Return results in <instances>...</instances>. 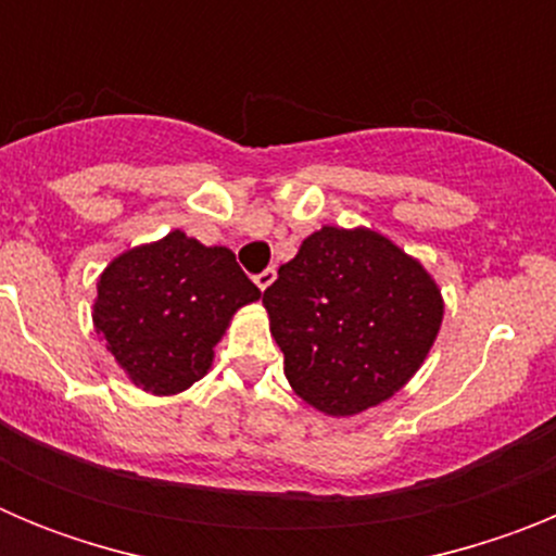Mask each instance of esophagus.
Here are the masks:
<instances>
[{"mask_svg": "<svg viewBox=\"0 0 556 556\" xmlns=\"http://www.w3.org/2000/svg\"><path fill=\"white\" fill-rule=\"evenodd\" d=\"M275 275H278V273H275V267L262 269V273L255 275V287H258V289H262V292H264V289H267V287H273Z\"/></svg>", "mask_w": 556, "mask_h": 556, "instance_id": "34e87169", "label": "esophagus"}]
</instances>
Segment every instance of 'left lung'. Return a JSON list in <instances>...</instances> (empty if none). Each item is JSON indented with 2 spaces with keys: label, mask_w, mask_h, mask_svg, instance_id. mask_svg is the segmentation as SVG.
Listing matches in <instances>:
<instances>
[{
  "label": "left lung",
  "mask_w": 556,
  "mask_h": 556,
  "mask_svg": "<svg viewBox=\"0 0 556 556\" xmlns=\"http://www.w3.org/2000/svg\"><path fill=\"white\" fill-rule=\"evenodd\" d=\"M262 301L292 390L333 417L395 395L443 323L424 264L367 228L314 230Z\"/></svg>",
  "instance_id": "obj_1"
}]
</instances>
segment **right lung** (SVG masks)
<instances>
[{"label": "right lung", "mask_w": 556, "mask_h": 556, "mask_svg": "<svg viewBox=\"0 0 556 556\" xmlns=\"http://www.w3.org/2000/svg\"><path fill=\"white\" fill-rule=\"evenodd\" d=\"M258 298L228 248H205L172 230L108 264L97 283L94 326L132 384L175 395L208 372L236 308Z\"/></svg>", "instance_id": "right-lung-1"}]
</instances>
